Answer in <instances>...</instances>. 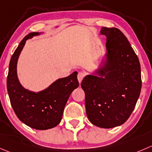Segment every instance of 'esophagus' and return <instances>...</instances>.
I'll return each mask as SVG.
<instances>
[{
  "label": "esophagus",
  "instance_id": "34e87169",
  "mask_svg": "<svg viewBox=\"0 0 152 152\" xmlns=\"http://www.w3.org/2000/svg\"><path fill=\"white\" fill-rule=\"evenodd\" d=\"M84 76H85V75H84L83 72H78L77 80H78V82H79L80 83L82 82V80H83V79Z\"/></svg>",
  "mask_w": 152,
  "mask_h": 152
}]
</instances>
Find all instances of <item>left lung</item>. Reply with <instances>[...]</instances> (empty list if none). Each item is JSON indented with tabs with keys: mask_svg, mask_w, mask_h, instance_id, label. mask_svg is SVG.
<instances>
[{
	"mask_svg": "<svg viewBox=\"0 0 152 152\" xmlns=\"http://www.w3.org/2000/svg\"><path fill=\"white\" fill-rule=\"evenodd\" d=\"M101 34L107 37V60L96 71L99 76H86L81 87L89 121L99 127L113 128L123 124L135 107L142 86L140 65L119 29L103 27Z\"/></svg>",
	"mask_w": 152,
	"mask_h": 152,
	"instance_id": "8db88e82",
	"label": "left lung"
}]
</instances>
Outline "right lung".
Masks as SVG:
<instances>
[{"instance_id":"right-lung-1","label":"right lung","mask_w":152,"mask_h":152,"mask_svg":"<svg viewBox=\"0 0 152 152\" xmlns=\"http://www.w3.org/2000/svg\"><path fill=\"white\" fill-rule=\"evenodd\" d=\"M39 33H30L23 39L11 58L7 76V91L15 114L23 123L33 129L45 130L57 126L61 121L64 107L72 92L79 86L77 72L57 80L48 88L35 93L20 85L17 63L26 40Z\"/></svg>"}]
</instances>
